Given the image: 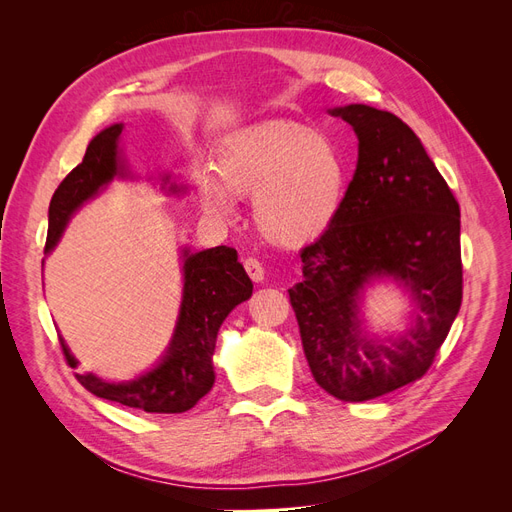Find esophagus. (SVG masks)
I'll return each mask as SVG.
<instances>
[{"mask_svg": "<svg viewBox=\"0 0 512 512\" xmlns=\"http://www.w3.org/2000/svg\"><path fill=\"white\" fill-rule=\"evenodd\" d=\"M243 267H245L247 275H250L254 282L265 280V267H262L256 258H245L243 260Z\"/></svg>", "mask_w": 512, "mask_h": 512, "instance_id": "obj_1", "label": "esophagus"}]
</instances>
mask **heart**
I'll return each mask as SVG.
<instances>
[{
  "mask_svg": "<svg viewBox=\"0 0 512 512\" xmlns=\"http://www.w3.org/2000/svg\"><path fill=\"white\" fill-rule=\"evenodd\" d=\"M220 181L200 179L207 211L230 215L235 196L254 194V222L275 245L297 247L331 228L344 207L350 166L335 138L290 119H269L222 138Z\"/></svg>",
  "mask_w": 512,
  "mask_h": 512,
  "instance_id": "obj_1",
  "label": "heart"
}]
</instances>
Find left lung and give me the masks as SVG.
<instances>
[{"label": "left lung", "mask_w": 512, "mask_h": 512, "mask_svg": "<svg viewBox=\"0 0 512 512\" xmlns=\"http://www.w3.org/2000/svg\"><path fill=\"white\" fill-rule=\"evenodd\" d=\"M359 138V160L331 228L301 250L290 305L312 376L342 401H367L427 374L461 307L459 203L404 121L367 104L331 108ZM391 276L415 324L369 338L358 314L367 283Z\"/></svg>", "instance_id": "1"}]
</instances>
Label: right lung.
<instances>
[{
	"instance_id": "right-lung-1",
	"label": "right lung",
	"mask_w": 512,
	"mask_h": 512,
	"mask_svg": "<svg viewBox=\"0 0 512 512\" xmlns=\"http://www.w3.org/2000/svg\"><path fill=\"white\" fill-rule=\"evenodd\" d=\"M123 123L102 130L89 143L83 162L59 183L49 207V235L44 252L49 254L64 235L72 215L106 188L115 177H126V164L119 153ZM168 185V177L164 179ZM170 194L183 188L170 183ZM183 297L175 333L160 363L147 374L128 382H108L94 374H76L79 382L96 397L121 406L158 414H179L203 399L215 382L213 350L226 316L239 303L252 297L254 284L247 277L237 250L226 245L192 254L183 250ZM70 365H76L70 348L61 339Z\"/></svg>"
}]
</instances>
